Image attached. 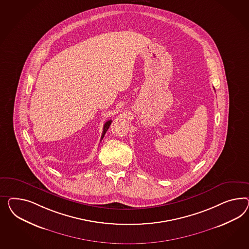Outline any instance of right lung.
<instances>
[{"mask_svg":"<svg viewBox=\"0 0 249 249\" xmlns=\"http://www.w3.org/2000/svg\"><path fill=\"white\" fill-rule=\"evenodd\" d=\"M111 121H107V122L104 124V126H103V131H102V135H101V142L102 141V139H103L105 133L107 132V129L109 128V126H110V124H111Z\"/></svg>","mask_w":249,"mask_h":249,"instance_id":"obj_1","label":"right lung"}]
</instances>
